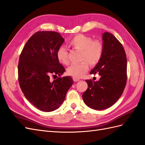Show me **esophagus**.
<instances>
[{"label":"esophagus","instance_id":"esophagus-1","mask_svg":"<svg viewBox=\"0 0 145 145\" xmlns=\"http://www.w3.org/2000/svg\"><path fill=\"white\" fill-rule=\"evenodd\" d=\"M73 80L75 81V82H76V81H80V79L77 78H75V77H73Z\"/></svg>","mask_w":145,"mask_h":145}]
</instances>
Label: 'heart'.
<instances>
[{
	"label": "heart",
	"mask_w": 145,
	"mask_h": 145,
	"mask_svg": "<svg viewBox=\"0 0 145 145\" xmlns=\"http://www.w3.org/2000/svg\"><path fill=\"white\" fill-rule=\"evenodd\" d=\"M69 44L73 48L82 51L81 59L83 61L78 64H72L67 69L68 75L75 78H80L87 72L89 64L95 65L101 60L103 53L102 44L98 40H92L91 37L84 35H77L69 41ZM57 60L61 64H69L68 51L66 48L61 46L56 53Z\"/></svg>",
	"instance_id": "1"
}]
</instances>
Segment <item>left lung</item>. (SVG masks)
Masks as SVG:
<instances>
[{"instance_id":"obj_1","label":"left lung","mask_w":145,"mask_h":145,"mask_svg":"<svg viewBox=\"0 0 145 145\" xmlns=\"http://www.w3.org/2000/svg\"><path fill=\"white\" fill-rule=\"evenodd\" d=\"M103 53L90 73L101 76L96 81L86 80L88 89L83 94L87 106L96 110L109 108L123 92L127 81V57L123 46L112 34H102Z\"/></svg>"}]
</instances>
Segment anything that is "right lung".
Instances as JSON below:
<instances>
[{
    "label": "right lung",
    "mask_w": 145,
    "mask_h": 145,
    "mask_svg": "<svg viewBox=\"0 0 145 145\" xmlns=\"http://www.w3.org/2000/svg\"><path fill=\"white\" fill-rule=\"evenodd\" d=\"M64 41L56 32H37L28 40L20 56V88L25 98L41 111L51 112L59 108L73 84L69 76L50 80L51 76H60L65 72L56 57Z\"/></svg>",
    "instance_id": "1"
}]
</instances>
